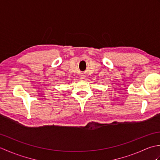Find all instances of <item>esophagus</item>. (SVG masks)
Segmentation results:
<instances>
[{
  "mask_svg": "<svg viewBox=\"0 0 160 160\" xmlns=\"http://www.w3.org/2000/svg\"><path fill=\"white\" fill-rule=\"evenodd\" d=\"M84 76H81V78H82V79H83V78H84Z\"/></svg>",
  "mask_w": 160,
  "mask_h": 160,
  "instance_id": "esophagus-1",
  "label": "esophagus"
}]
</instances>
